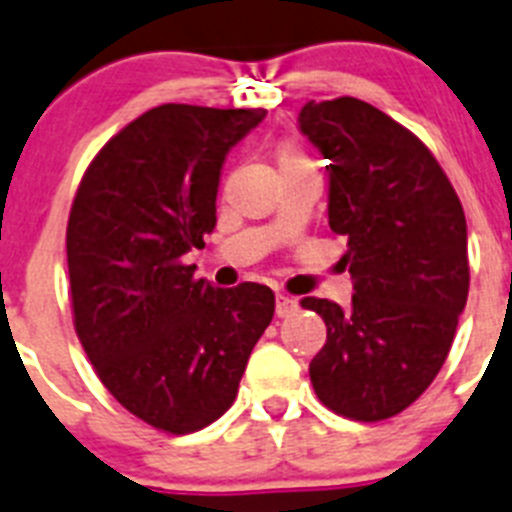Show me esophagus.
<instances>
[{"label": "esophagus", "instance_id": "esophagus-1", "mask_svg": "<svg viewBox=\"0 0 512 512\" xmlns=\"http://www.w3.org/2000/svg\"><path fill=\"white\" fill-rule=\"evenodd\" d=\"M296 309H299V304H296L291 296H286V293H278V296H275V314H278V317H291Z\"/></svg>", "mask_w": 512, "mask_h": 512}]
</instances>
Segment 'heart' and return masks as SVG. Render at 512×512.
<instances>
[{
  "label": "heart",
  "mask_w": 512,
  "mask_h": 512,
  "mask_svg": "<svg viewBox=\"0 0 512 512\" xmlns=\"http://www.w3.org/2000/svg\"><path fill=\"white\" fill-rule=\"evenodd\" d=\"M273 154H275V164H278L281 175L283 172L309 170V167H314V164H311L309 151H306V146L296 139H281L278 144H275Z\"/></svg>",
  "instance_id": "heart-1"
}]
</instances>
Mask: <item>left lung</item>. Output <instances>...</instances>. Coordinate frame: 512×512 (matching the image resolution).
Returning <instances> with one entry per match:
<instances>
[{
  "mask_svg": "<svg viewBox=\"0 0 512 512\" xmlns=\"http://www.w3.org/2000/svg\"><path fill=\"white\" fill-rule=\"evenodd\" d=\"M301 131L330 159V229L348 239L353 304L306 296L327 324L309 363L319 402L379 422L433 384L469 296L466 216L433 151L355 97L314 102Z\"/></svg>",
  "mask_w": 512,
  "mask_h": 512,
  "instance_id": "8db88e82",
  "label": "left lung"
}]
</instances>
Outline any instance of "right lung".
Returning <instances> with one entry per match:
<instances>
[{
	"mask_svg": "<svg viewBox=\"0 0 512 512\" xmlns=\"http://www.w3.org/2000/svg\"><path fill=\"white\" fill-rule=\"evenodd\" d=\"M265 118L167 102L84 170L66 224L71 314L97 379L151 428L188 435L237 399L273 319L260 283L216 288L182 257L216 226L226 151Z\"/></svg>",
	"mask_w": 512,
	"mask_h": 512,
	"instance_id": "obj_1",
	"label": "right lung"
}]
</instances>
